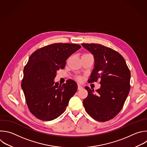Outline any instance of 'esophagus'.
I'll list each match as a JSON object with an SVG mask.
<instances>
[{
  "mask_svg": "<svg viewBox=\"0 0 147 147\" xmlns=\"http://www.w3.org/2000/svg\"><path fill=\"white\" fill-rule=\"evenodd\" d=\"M82 88H82V86L81 85L78 84V90H81V89H82Z\"/></svg>",
  "mask_w": 147,
  "mask_h": 147,
  "instance_id": "1",
  "label": "esophagus"
}]
</instances>
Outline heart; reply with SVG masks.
<instances>
[{
  "label": "heart",
  "mask_w": 147,
  "mask_h": 147,
  "mask_svg": "<svg viewBox=\"0 0 147 147\" xmlns=\"http://www.w3.org/2000/svg\"><path fill=\"white\" fill-rule=\"evenodd\" d=\"M77 79H78V80H80V77H78Z\"/></svg>",
  "instance_id": "b5f03b06"
}]
</instances>
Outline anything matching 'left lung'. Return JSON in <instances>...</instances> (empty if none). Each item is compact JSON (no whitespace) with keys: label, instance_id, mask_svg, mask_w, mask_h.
Instances as JSON below:
<instances>
[{"label":"left lung","instance_id":"1","mask_svg":"<svg viewBox=\"0 0 147 147\" xmlns=\"http://www.w3.org/2000/svg\"><path fill=\"white\" fill-rule=\"evenodd\" d=\"M94 58V68L88 82L100 80V88L85 86L88 96L83 100L86 113L93 119L105 122L122 109L130 91V72L123 57L113 49L98 44H81Z\"/></svg>","mask_w":147,"mask_h":147}]
</instances>
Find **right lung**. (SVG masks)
<instances>
[{
    "mask_svg": "<svg viewBox=\"0 0 147 147\" xmlns=\"http://www.w3.org/2000/svg\"><path fill=\"white\" fill-rule=\"evenodd\" d=\"M76 44L55 43L35 51L24 69L21 88L30 112L39 119L52 121L66 109L77 84L68 80L61 85L54 79L67 59L81 48Z\"/></svg>",
    "mask_w": 147,
    "mask_h": 147,
    "instance_id": "1",
    "label": "right lung"
}]
</instances>
